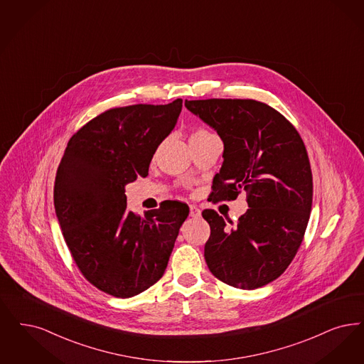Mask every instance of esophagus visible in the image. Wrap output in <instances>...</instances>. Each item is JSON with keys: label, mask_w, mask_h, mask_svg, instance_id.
<instances>
[{"label": "esophagus", "mask_w": 364, "mask_h": 364, "mask_svg": "<svg viewBox=\"0 0 364 364\" xmlns=\"http://www.w3.org/2000/svg\"><path fill=\"white\" fill-rule=\"evenodd\" d=\"M189 217H192V218H200V217H202V211H200L196 205H191V207H189Z\"/></svg>", "instance_id": "obj_1"}]
</instances>
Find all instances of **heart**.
I'll return each mask as SVG.
<instances>
[{"label": "heart", "mask_w": 364, "mask_h": 364, "mask_svg": "<svg viewBox=\"0 0 364 364\" xmlns=\"http://www.w3.org/2000/svg\"><path fill=\"white\" fill-rule=\"evenodd\" d=\"M208 135H211L208 131L198 130L195 131V132L191 135V138H189V139H193V138H203V136H208Z\"/></svg>", "instance_id": "obj_1"}]
</instances>
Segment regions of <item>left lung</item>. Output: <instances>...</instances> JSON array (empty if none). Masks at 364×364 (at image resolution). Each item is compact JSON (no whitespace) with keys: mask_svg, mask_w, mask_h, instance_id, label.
I'll return each mask as SVG.
<instances>
[{"mask_svg":"<svg viewBox=\"0 0 364 364\" xmlns=\"http://www.w3.org/2000/svg\"><path fill=\"white\" fill-rule=\"evenodd\" d=\"M189 112L218 132L223 162L211 198L247 193L249 208L231 225L204 210L211 228L204 247L208 269L223 283L255 290L280 277L304 240L313 178L302 138L274 108L256 100H186Z\"/></svg>","mask_w":364,"mask_h":364,"instance_id":"left-lung-1","label":"left lung"}]
</instances>
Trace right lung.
<instances>
[{"mask_svg": "<svg viewBox=\"0 0 364 364\" xmlns=\"http://www.w3.org/2000/svg\"><path fill=\"white\" fill-rule=\"evenodd\" d=\"M183 100L105 111L70 138L58 166L54 205L82 275L99 290L130 298L164 275L187 204L168 200L136 217L126 186L146 177L161 142L175 129Z\"/></svg>", "mask_w": 364, "mask_h": 364, "instance_id": "obj_1", "label": "right lung"}]
</instances>
